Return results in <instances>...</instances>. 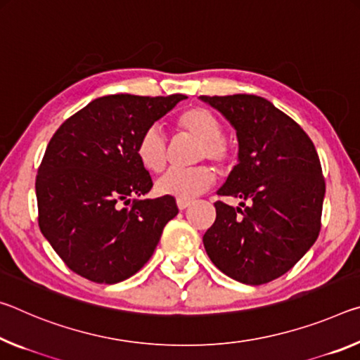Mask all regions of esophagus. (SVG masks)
<instances>
[{
  "label": "esophagus",
  "instance_id": "1",
  "mask_svg": "<svg viewBox=\"0 0 360 360\" xmlns=\"http://www.w3.org/2000/svg\"><path fill=\"white\" fill-rule=\"evenodd\" d=\"M190 205H191L190 199H176V207L180 210H185L186 207H190Z\"/></svg>",
  "mask_w": 360,
  "mask_h": 360
}]
</instances>
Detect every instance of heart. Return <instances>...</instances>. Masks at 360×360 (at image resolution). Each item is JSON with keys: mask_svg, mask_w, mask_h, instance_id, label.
<instances>
[{"mask_svg": "<svg viewBox=\"0 0 360 360\" xmlns=\"http://www.w3.org/2000/svg\"><path fill=\"white\" fill-rule=\"evenodd\" d=\"M176 127L198 139L199 143L194 150V161L210 159L221 166L231 161L233 151L228 141L223 139L221 122L207 108L193 107L185 110L176 117ZM167 140L161 129L153 126L141 134L137 143V158L146 170H162L167 162ZM214 180V169L205 164H198L186 169H169L156 180L155 188L161 196L191 199L210 188Z\"/></svg>", "mask_w": 360, "mask_h": 360, "instance_id": "obj_1", "label": "heart"}]
</instances>
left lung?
<instances>
[{
	"label": "left lung",
	"instance_id": "8db88e82",
	"mask_svg": "<svg viewBox=\"0 0 360 360\" xmlns=\"http://www.w3.org/2000/svg\"><path fill=\"white\" fill-rule=\"evenodd\" d=\"M219 110L238 137V164L217 194V219L202 243L212 263L234 281L260 285L285 274L316 243L326 181L302 127L269 100L236 94L199 97Z\"/></svg>",
	"mask_w": 360,
	"mask_h": 360
}]
</instances>
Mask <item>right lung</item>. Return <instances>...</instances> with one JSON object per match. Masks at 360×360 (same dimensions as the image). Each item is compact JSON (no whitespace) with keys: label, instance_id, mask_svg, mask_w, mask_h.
Masks as SVG:
<instances>
[{"label":"right lung","instance_id":"1","mask_svg":"<svg viewBox=\"0 0 360 360\" xmlns=\"http://www.w3.org/2000/svg\"><path fill=\"white\" fill-rule=\"evenodd\" d=\"M185 98L181 94L98 97L51 139L34 185L38 223L76 274L97 284H116L151 258L179 207L172 196L132 201L153 186L137 158V143L146 129Z\"/></svg>","mask_w":360,"mask_h":360}]
</instances>
